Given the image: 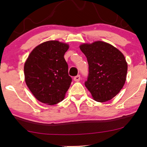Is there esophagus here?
<instances>
[{
    "label": "esophagus",
    "mask_w": 147,
    "mask_h": 147,
    "mask_svg": "<svg viewBox=\"0 0 147 147\" xmlns=\"http://www.w3.org/2000/svg\"><path fill=\"white\" fill-rule=\"evenodd\" d=\"M74 81H76V82H79L80 80V76L78 75V76H75V77L74 78Z\"/></svg>",
    "instance_id": "1"
}]
</instances>
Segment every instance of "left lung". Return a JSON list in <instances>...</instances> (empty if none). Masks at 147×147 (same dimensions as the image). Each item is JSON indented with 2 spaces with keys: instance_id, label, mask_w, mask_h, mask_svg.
<instances>
[{
  "instance_id": "8db88e82",
  "label": "left lung",
  "mask_w": 147,
  "mask_h": 147,
  "mask_svg": "<svg viewBox=\"0 0 147 147\" xmlns=\"http://www.w3.org/2000/svg\"><path fill=\"white\" fill-rule=\"evenodd\" d=\"M80 49L87 57L89 74L85 86L94 100L104 102L119 93L125 83L128 65L123 54L109 43H84Z\"/></svg>"
}]
</instances>
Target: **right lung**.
I'll use <instances>...</instances> for the list:
<instances>
[{"mask_svg": "<svg viewBox=\"0 0 147 147\" xmlns=\"http://www.w3.org/2000/svg\"><path fill=\"white\" fill-rule=\"evenodd\" d=\"M69 45L58 41L44 42L29 54L24 66L25 80L33 96L42 103L62 101L72 79L64 55Z\"/></svg>", "mask_w": 147, "mask_h": 147, "instance_id": "1", "label": "right lung"}]
</instances>
